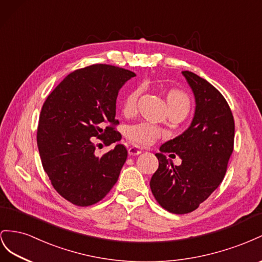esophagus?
I'll use <instances>...</instances> for the list:
<instances>
[{
    "instance_id": "34e87169",
    "label": "esophagus",
    "mask_w": 262,
    "mask_h": 262,
    "mask_svg": "<svg viewBox=\"0 0 262 262\" xmlns=\"http://www.w3.org/2000/svg\"><path fill=\"white\" fill-rule=\"evenodd\" d=\"M141 152H143V150H141V149L138 147H130L128 149L129 156H137V155H140Z\"/></svg>"
}]
</instances>
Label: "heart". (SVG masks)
Here are the masks:
<instances>
[{"label":"heart","mask_w":262,"mask_h":262,"mask_svg":"<svg viewBox=\"0 0 262 262\" xmlns=\"http://www.w3.org/2000/svg\"><path fill=\"white\" fill-rule=\"evenodd\" d=\"M141 93V88L134 90L128 95L123 104V113L126 116H132L136 113L137 111V101ZM168 105L170 111H181L188 114L190 110V99L184 92L179 91V90H171L167 95ZM162 135V133L156 126L141 123L130 126L127 129V137L132 140L134 144L148 146L152 144L156 139H158Z\"/></svg>","instance_id":"1"}]
</instances>
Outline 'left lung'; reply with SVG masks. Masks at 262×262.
<instances>
[{
  "instance_id": "1",
  "label": "left lung",
  "mask_w": 262,
  "mask_h": 262,
  "mask_svg": "<svg viewBox=\"0 0 262 262\" xmlns=\"http://www.w3.org/2000/svg\"><path fill=\"white\" fill-rule=\"evenodd\" d=\"M195 99L190 126L166 141L156 154L159 167L150 180L157 202L167 211L185 214L196 210L219 188L234 149L235 123L226 100L217 89L190 71H182ZM164 152L182 158L173 166Z\"/></svg>"
}]
</instances>
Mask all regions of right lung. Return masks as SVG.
<instances>
[{"instance_id": "1", "label": "right lung", "mask_w": 262, "mask_h": 262, "mask_svg": "<svg viewBox=\"0 0 262 262\" xmlns=\"http://www.w3.org/2000/svg\"><path fill=\"white\" fill-rule=\"evenodd\" d=\"M136 74L93 64L68 74L43 103L37 145L42 168L62 198L78 206L98 203L113 188L127 159L118 144L95 156V137L111 145L122 139L117 125L119 90Z\"/></svg>"}]
</instances>
